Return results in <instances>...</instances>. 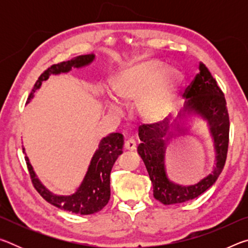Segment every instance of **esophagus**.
<instances>
[{"label":"esophagus","mask_w":248,"mask_h":248,"mask_svg":"<svg viewBox=\"0 0 248 248\" xmlns=\"http://www.w3.org/2000/svg\"><path fill=\"white\" fill-rule=\"evenodd\" d=\"M124 149L128 150V151H134L137 149V144L136 142H134V140H128L124 142Z\"/></svg>","instance_id":"1"}]
</instances>
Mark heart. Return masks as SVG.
<instances>
[{
  "label": "heart",
  "instance_id": "obj_1",
  "mask_svg": "<svg viewBox=\"0 0 248 248\" xmlns=\"http://www.w3.org/2000/svg\"><path fill=\"white\" fill-rule=\"evenodd\" d=\"M185 77L164 61L150 59L124 66L110 81L114 97L124 104H133L138 117L149 125L170 121L177 112ZM104 104L112 116L123 115L118 102L105 97Z\"/></svg>",
  "mask_w": 248,
  "mask_h": 248
}]
</instances>
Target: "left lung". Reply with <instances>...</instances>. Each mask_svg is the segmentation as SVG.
I'll return each mask as SVG.
<instances>
[{
  "mask_svg": "<svg viewBox=\"0 0 248 248\" xmlns=\"http://www.w3.org/2000/svg\"><path fill=\"white\" fill-rule=\"evenodd\" d=\"M188 100L185 105L179 120L186 118V114H197L207 120L210 133L215 142L217 154L216 167L211 174L190 186L170 182L165 171V150L169 140L176 132H183L182 121H176L171 128L164 124H143L139 128V138L142 143L138 146V153L143 159L151 182L153 185L154 198L164 204L186 202L199 197L217 182L223 170L229 148L230 119L223 92L202 62L199 64V73L185 91Z\"/></svg>",
  "mask_w": 248,
  "mask_h": 248,
  "instance_id": "1",
  "label": "left lung"
}]
</instances>
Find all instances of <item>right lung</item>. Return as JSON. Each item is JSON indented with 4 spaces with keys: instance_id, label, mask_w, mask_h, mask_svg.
<instances>
[{
    "instance_id": "add662e5",
    "label": "right lung",
    "mask_w": 248,
    "mask_h": 248,
    "mask_svg": "<svg viewBox=\"0 0 248 248\" xmlns=\"http://www.w3.org/2000/svg\"><path fill=\"white\" fill-rule=\"evenodd\" d=\"M95 59L94 54L78 56L72 60L53 64L40 75L33 85L27 103L33 97V93L39 89L44 81L48 79L51 74L66 73L72 68H82L89 65ZM124 136L121 133H110L99 142L98 149L94 153L82 184L78 190L71 196H57L49 191L40 180L37 178L32 166L27 156L25 161L28 167L29 174L33 187L43 198L59 209L65 210L77 215H93L102 210L110 199V171L116 159L123 153ZM25 153V149H23Z\"/></svg>"
}]
</instances>
